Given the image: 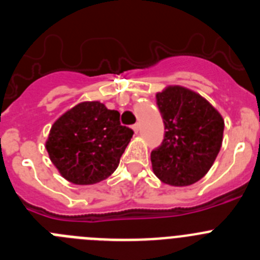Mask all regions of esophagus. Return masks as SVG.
<instances>
[{
  "label": "esophagus",
  "mask_w": 260,
  "mask_h": 260,
  "mask_svg": "<svg viewBox=\"0 0 260 260\" xmlns=\"http://www.w3.org/2000/svg\"><path fill=\"white\" fill-rule=\"evenodd\" d=\"M133 130H134L135 134H138V133H139V130H141V126H139V123H135V125L133 126Z\"/></svg>",
  "instance_id": "esophagus-1"
}]
</instances>
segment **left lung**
<instances>
[{
  "label": "left lung",
  "instance_id": "obj_1",
  "mask_svg": "<svg viewBox=\"0 0 260 260\" xmlns=\"http://www.w3.org/2000/svg\"><path fill=\"white\" fill-rule=\"evenodd\" d=\"M165 134L151 152L153 173L171 186L198 182L212 167L222 143L224 119L199 93L169 86L156 93Z\"/></svg>",
  "mask_w": 260,
  "mask_h": 260
}]
</instances>
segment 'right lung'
<instances>
[{
  "instance_id": "add662e5",
  "label": "right lung",
  "mask_w": 260,
  "mask_h": 260,
  "mask_svg": "<svg viewBox=\"0 0 260 260\" xmlns=\"http://www.w3.org/2000/svg\"><path fill=\"white\" fill-rule=\"evenodd\" d=\"M133 132L119 113L100 102H83L53 123L45 143L61 176L75 185H93L113 173Z\"/></svg>"
}]
</instances>
